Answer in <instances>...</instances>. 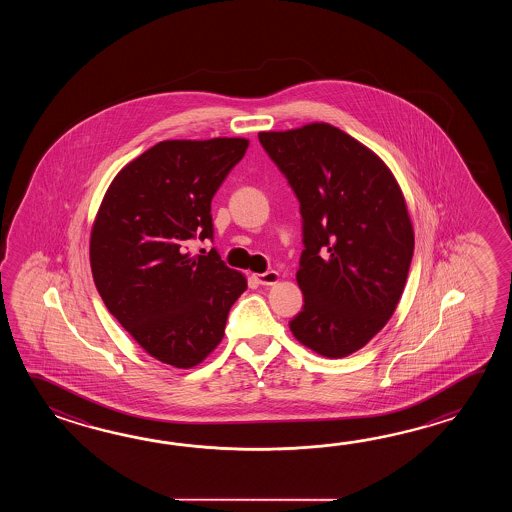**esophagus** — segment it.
Wrapping results in <instances>:
<instances>
[{"instance_id": "34e87169", "label": "esophagus", "mask_w": 512, "mask_h": 512, "mask_svg": "<svg viewBox=\"0 0 512 512\" xmlns=\"http://www.w3.org/2000/svg\"><path fill=\"white\" fill-rule=\"evenodd\" d=\"M254 280L260 285H274L280 280V274L276 271L261 272V274H254Z\"/></svg>"}]
</instances>
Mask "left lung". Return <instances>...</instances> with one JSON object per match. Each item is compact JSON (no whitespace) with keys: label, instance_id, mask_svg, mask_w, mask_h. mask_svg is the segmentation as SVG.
I'll return each instance as SVG.
<instances>
[{"label":"left lung","instance_id":"1","mask_svg":"<svg viewBox=\"0 0 512 512\" xmlns=\"http://www.w3.org/2000/svg\"><path fill=\"white\" fill-rule=\"evenodd\" d=\"M258 139L300 201L304 307L289 327L318 355L348 357L401 300L414 256L403 192L379 155L326 122Z\"/></svg>","mask_w":512,"mask_h":512}]
</instances>
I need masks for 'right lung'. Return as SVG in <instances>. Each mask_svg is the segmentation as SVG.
Wrapping results in <instances>:
<instances>
[{"label":"right lung","mask_w":512,"mask_h":512,"mask_svg":"<svg viewBox=\"0 0 512 512\" xmlns=\"http://www.w3.org/2000/svg\"><path fill=\"white\" fill-rule=\"evenodd\" d=\"M249 148L247 139L163 141L109 185L91 229L89 261L109 313L153 359L188 370L218 348L230 307L247 289L212 240V197Z\"/></svg>","instance_id":"add662e5"}]
</instances>
